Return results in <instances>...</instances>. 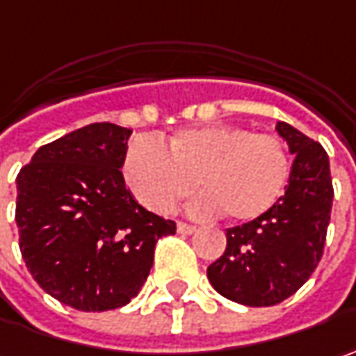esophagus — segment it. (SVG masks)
<instances>
[{
	"instance_id": "esophagus-1",
	"label": "esophagus",
	"mask_w": 356,
	"mask_h": 356,
	"mask_svg": "<svg viewBox=\"0 0 356 356\" xmlns=\"http://www.w3.org/2000/svg\"><path fill=\"white\" fill-rule=\"evenodd\" d=\"M195 229H197L195 225L185 223V221H179V223H177V231L181 233V235H193Z\"/></svg>"
}]
</instances>
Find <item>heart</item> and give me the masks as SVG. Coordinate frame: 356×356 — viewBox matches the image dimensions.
Here are the masks:
<instances>
[{"label": "heart", "mask_w": 356, "mask_h": 356, "mask_svg": "<svg viewBox=\"0 0 356 356\" xmlns=\"http://www.w3.org/2000/svg\"><path fill=\"white\" fill-rule=\"evenodd\" d=\"M123 177L155 213H171L197 185L203 189L193 201L197 213L221 209L231 221L249 223L283 199L291 181V153L270 133L205 125L179 129L165 147L151 137L133 139L123 155Z\"/></svg>", "instance_id": "1"}]
</instances>
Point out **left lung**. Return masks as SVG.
<instances>
[{"label": "left lung", "instance_id": "1", "mask_svg": "<svg viewBox=\"0 0 356 356\" xmlns=\"http://www.w3.org/2000/svg\"><path fill=\"white\" fill-rule=\"evenodd\" d=\"M277 131L295 161L279 205L265 217L227 229V249L207 269L217 293L247 307H270L301 289L323 257L331 221L329 155L293 125Z\"/></svg>", "mask_w": 356, "mask_h": 356}]
</instances>
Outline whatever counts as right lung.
I'll use <instances>...</instances> for the list:
<instances>
[{
  "mask_svg": "<svg viewBox=\"0 0 356 356\" xmlns=\"http://www.w3.org/2000/svg\"><path fill=\"white\" fill-rule=\"evenodd\" d=\"M129 135L91 123L39 147L15 179L25 267L45 293L77 311H111L137 297L157 241L177 229L125 187Z\"/></svg>",
  "mask_w": 356,
  "mask_h": 356,
  "instance_id": "right-lung-1",
  "label": "right lung"
}]
</instances>
